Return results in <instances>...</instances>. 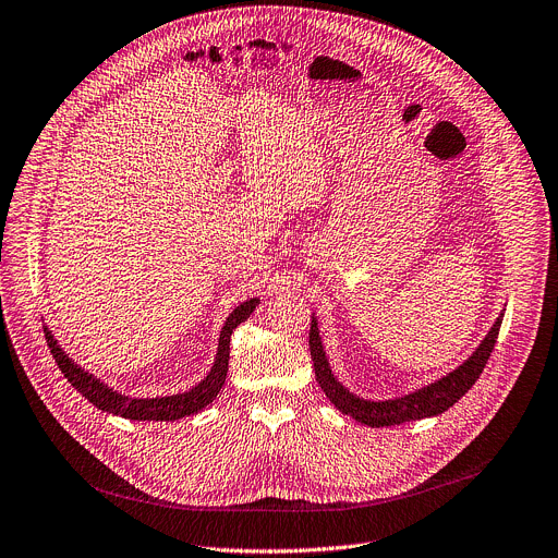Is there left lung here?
<instances>
[{
	"instance_id": "8db88e82",
	"label": "left lung",
	"mask_w": 558,
	"mask_h": 558,
	"mask_svg": "<svg viewBox=\"0 0 558 558\" xmlns=\"http://www.w3.org/2000/svg\"><path fill=\"white\" fill-rule=\"evenodd\" d=\"M501 317L495 323V327L490 329V333L486 336L482 347L476 349L472 353V357L468 362H463L457 371H452L450 375L441 377L439 381H435L413 395H407V397H400V400H390V402L360 400V397L351 395L333 377L329 362L325 357V351H323L320 336H317V325L313 320L311 331H308V351H311V360H313V368H315V379L323 386L325 395L329 397L336 409H340L344 415H351L360 424H366L373 428L397 426V424L433 417V415L448 411L452 404H457L461 397L472 388V384L480 379V375L484 373V368L490 360V353L497 344Z\"/></svg>"
}]
</instances>
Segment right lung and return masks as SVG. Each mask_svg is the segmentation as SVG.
I'll list each match as a JSON object with an SVG mask.
<instances>
[{
	"instance_id": "obj_1",
	"label": "right lung",
	"mask_w": 558,
	"mask_h": 558,
	"mask_svg": "<svg viewBox=\"0 0 558 558\" xmlns=\"http://www.w3.org/2000/svg\"><path fill=\"white\" fill-rule=\"evenodd\" d=\"M256 304H258V300H247L241 306H235L233 313L227 317V323L220 331V340H218L216 362H214L209 375L198 386H194L192 390H187L183 395L179 392V395H170V397H154V400H130V397L119 395L117 390L108 388L104 381H99L97 377H93L86 371L78 368L61 351V347L57 344V340L52 338L50 331H44V333H46L48 349H50L59 371L63 373V377L72 384V388L82 392L86 400L90 404H95L99 411L121 415V417L132 420V422H174V420L198 413L218 395V390L222 388L225 377H227L231 333L238 325L247 320L252 311L256 308Z\"/></svg>"
}]
</instances>
